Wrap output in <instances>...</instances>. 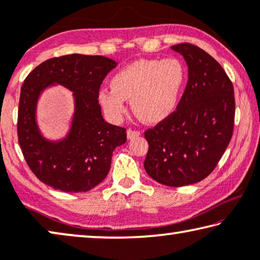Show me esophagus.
I'll list each match as a JSON object with an SVG mask.
<instances>
[{
  "instance_id": "34e87169",
  "label": "esophagus",
  "mask_w": 260,
  "mask_h": 260,
  "mask_svg": "<svg viewBox=\"0 0 260 260\" xmlns=\"http://www.w3.org/2000/svg\"><path fill=\"white\" fill-rule=\"evenodd\" d=\"M139 135H140V132L139 131H134V129L127 131V138H128L129 140H132V139H134V138H138Z\"/></svg>"
}]
</instances>
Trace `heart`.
I'll list each match as a JSON object with an SVG mask.
<instances>
[{
	"label": "heart",
	"instance_id": "1",
	"mask_svg": "<svg viewBox=\"0 0 260 260\" xmlns=\"http://www.w3.org/2000/svg\"><path fill=\"white\" fill-rule=\"evenodd\" d=\"M187 70L177 58L140 59L120 69L111 78V90H102L98 100L112 121L126 113L125 100L147 123H158L175 112L183 91Z\"/></svg>",
	"mask_w": 260,
	"mask_h": 260
}]
</instances>
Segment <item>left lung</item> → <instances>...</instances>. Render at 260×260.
I'll return each instance as SVG.
<instances>
[{
	"mask_svg": "<svg viewBox=\"0 0 260 260\" xmlns=\"http://www.w3.org/2000/svg\"><path fill=\"white\" fill-rule=\"evenodd\" d=\"M188 65V83L176 111L145 132V169L158 183L183 187L205 179L225 152L235 123L231 80L199 46L173 45Z\"/></svg>",
	"mask_w": 260,
	"mask_h": 260,
	"instance_id": "1",
	"label": "left lung"
}]
</instances>
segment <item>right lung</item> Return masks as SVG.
<instances>
[{
	"mask_svg": "<svg viewBox=\"0 0 260 260\" xmlns=\"http://www.w3.org/2000/svg\"><path fill=\"white\" fill-rule=\"evenodd\" d=\"M117 61L103 56L67 55L50 58L31 71L21 88L17 134L23 156L36 177L64 192L91 190L107 176L113 150L127 140L126 128L102 115L99 88ZM53 83L74 92L75 113L68 135L50 142L36 121L40 93Z\"/></svg>",
	"mask_w": 260,
	"mask_h": 260,
	"instance_id": "1",
	"label": "right lung"
}]
</instances>
